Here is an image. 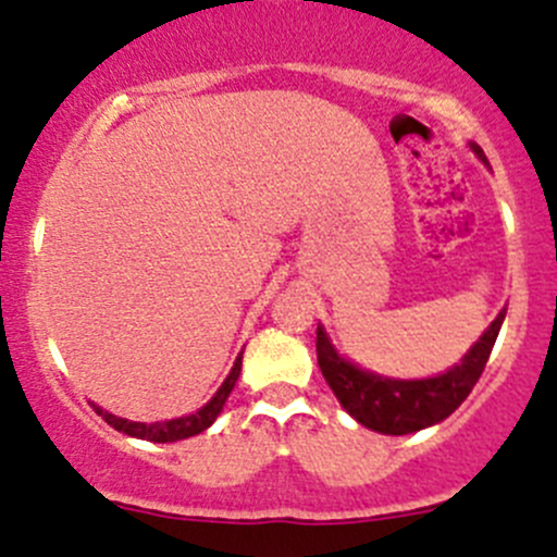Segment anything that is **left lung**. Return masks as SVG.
<instances>
[{"instance_id": "obj_1", "label": "left lung", "mask_w": 557, "mask_h": 557, "mask_svg": "<svg viewBox=\"0 0 557 557\" xmlns=\"http://www.w3.org/2000/svg\"><path fill=\"white\" fill-rule=\"evenodd\" d=\"M470 150L479 156V161L486 163L479 145H470ZM503 320H506V309H500V314L481 333L479 342L465 352L462 361L437 377L394 380L367 372L338 355L322 325H317V363L325 383L336 394L338 405L355 421L380 434H412L441 423L468 399L490 361Z\"/></svg>"}]
</instances>
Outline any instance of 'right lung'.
Here are the masks:
<instances>
[{
    "instance_id": "obj_1",
    "label": "right lung",
    "mask_w": 557,
    "mask_h": 557,
    "mask_svg": "<svg viewBox=\"0 0 557 557\" xmlns=\"http://www.w3.org/2000/svg\"><path fill=\"white\" fill-rule=\"evenodd\" d=\"M240 367H243V352L237 355L235 367H232V372L226 374V380L221 383V388L215 391V396L208 401V405L199 407V410L190 412V416L172 418V421H156V423L128 421V418L114 416V412L103 410V407L98 405L92 407L98 416H103V421L109 423V426H114L116 432L128 434V437H139V441H150V443H177V441H185V437H194V434L205 432L208 426H213V421L221 416L226 399H230L232 388H235L237 377H240Z\"/></svg>"
}]
</instances>
